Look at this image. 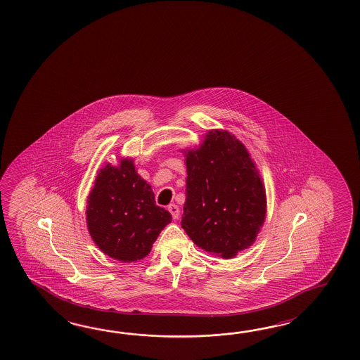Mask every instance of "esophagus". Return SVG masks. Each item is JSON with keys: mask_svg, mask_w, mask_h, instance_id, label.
<instances>
[{"mask_svg": "<svg viewBox=\"0 0 360 360\" xmlns=\"http://www.w3.org/2000/svg\"><path fill=\"white\" fill-rule=\"evenodd\" d=\"M168 210L170 212L172 217H173V219H178V217H179V208L176 207V204H170L168 207Z\"/></svg>", "mask_w": 360, "mask_h": 360, "instance_id": "obj_1", "label": "esophagus"}]
</instances>
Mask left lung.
I'll return each instance as SVG.
<instances>
[{
  "mask_svg": "<svg viewBox=\"0 0 360 360\" xmlns=\"http://www.w3.org/2000/svg\"><path fill=\"white\" fill-rule=\"evenodd\" d=\"M182 152V229L199 248L233 258L256 241L266 218V190L256 164L245 146L221 129L209 130L199 147Z\"/></svg>",
  "mask_w": 360,
  "mask_h": 360,
  "instance_id": "1",
  "label": "left lung"
}]
</instances>
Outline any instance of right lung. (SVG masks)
<instances>
[{"mask_svg":"<svg viewBox=\"0 0 360 360\" xmlns=\"http://www.w3.org/2000/svg\"><path fill=\"white\" fill-rule=\"evenodd\" d=\"M170 222V213L156 205L151 186L136 173L131 159L99 169L88 196L86 224L104 255L121 262L142 259Z\"/></svg>","mask_w":360,"mask_h":360,"instance_id":"obj_1","label":"right lung"}]
</instances>
